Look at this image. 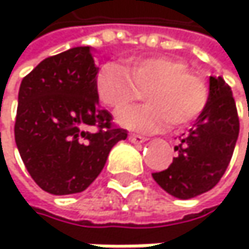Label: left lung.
<instances>
[{"instance_id":"obj_1","label":"left lung","mask_w":249,"mask_h":249,"mask_svg":"<svg viewBox=\"0 0 249 249\" xmlns=\"http://www.w3.org/2000/svg\"><path fill=\"white\" fill-rule=\"evenodd\" d=\"M98 67L88 46L41 61L23 77L15 140L34 182L55 196L87 190L127 131L100 109Z\"/></svg>"}]
</instances>
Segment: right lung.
I'll return each mask as SVG.
<instances>
[{
	"mask_svg": "<svg viewBox=\"0 0 249 249\" xmlns=\"http://www.w3.org/2000/svg\"><path fill=\"white\" fill-rule=\"evenodd\" d=\"M169 169L152 173L155 182L178 198H193L212 190L223 178L239 136L231 89L221 77L209 79V97L190 134H182Z\"/></svg>",
	"mask_w": 249,
	"mask_h": 249,
	"instance_id": "add662e5",
	"label": "right lung"
}]
</instances>
